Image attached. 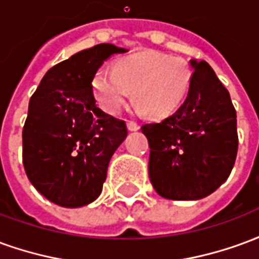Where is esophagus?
Here are the masks:
<instances>
[{
    "instance_id": "obj_1",
    "label": "esophagus",
    "mask_w": 259,
    "mask_h": 259,
    "mask_svg": "<svg viewBox=\"0 0 259 259\" xmlns=\"http://www.w3.org/2000/svg\"><path fill=\"white\" fill-rule=\"evenodd\" d=\"M139 129H140V126L136 123V122H127V130L129 132H137Z\"/></svg>"
}]
</instances>
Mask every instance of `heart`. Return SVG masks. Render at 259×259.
I'll list each match as a JSON object with an SVG mask.
<instances>
[{
    "label": "heart",
    "instance_id": "obj_1",
    "mask_svg": "<svg viewBox=\"0 0 259 259\" xmlns=\"http://www.w3.org/2000/svg\"><path fill=\"white\" fill-rule=\"evenodd\" d=\"M193 72L185 59L144 51L120 59L113 70L97 69L93 91L104 111L116 113L133 91L139 108L151 118H166L185 101Z\"/></svg>",
    "mask_w": 259,
    "mask_h": 259
}]
</instances>
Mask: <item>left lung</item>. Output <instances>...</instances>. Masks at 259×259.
<instances>
[{"label":"left lung","instance_id":"left-lung-1","mask_svg":"<svg viewBox=\"0 0 259 259\" xmlns=\"http://www.w3.org/2000/svg\"><path fill=\"white\" fill-rule=\"evenodd\" d=\"M194 73L183 105L141 132L148 140V175L163 198L201 200L226 182L237 155V120L229 91L205 61Z\"/></svg>","mask_w":259,"mask_h":259}]
</instances>
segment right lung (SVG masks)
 I'll return each mask as SVG.
<instances>
[{"label":"right lung","instance_id":"obj_1","mask_svg":"<svg viewBox=\"0 0 259 259\" xmlns=\"http://www.w3.org/2000/svg\"><path fill=\"white\" fill-rule=\"evenodd\" d=\"M126 51L113 44L83 50L50 69L31 96L23 166L36 190L57 205L79 208L101 194L127 129L97 107L91 81L104 61Z\"/></svg>","mask_w":259,"mask_h":259}]
</instances>
